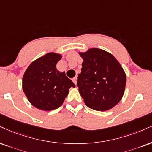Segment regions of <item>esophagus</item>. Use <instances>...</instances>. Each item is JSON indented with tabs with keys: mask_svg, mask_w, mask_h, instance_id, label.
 Listing matches in <instances>:
<instances>
[{
	"mask_svg": "<svg viewBox=\"0 0 152 152\" xmlns=\"http://www.w3.org/2000/svg\"><path fill=\"white\" fill-rule=\"evenodd\" d=\"M72 82H74L75 85H77V77H75L74 78H72Z\"/></svg>",
	"mask_w": 152,
	"mask_h": 152,
	"instance_id": "1",
	"label": "esophagus"
}]
</instances>
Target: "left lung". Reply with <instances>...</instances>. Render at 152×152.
I'll return each instance as SVG.
<instances>
[{
  "mask_svg": "<svg viewBox=\"0 0 152 152\" xmlns=\"http://www.w3.org/2000/svg\"><path fill=\"white\" fill-rule=\"evenodd\" d=\"M79 54L84 61L77 86L84 102L99 111L113 108L121 100L126 85V75L119 62L99 48Z\"/></svg>",
  "mask_w": 152,
  "mask_h": 152,
  "instance_id": "left-lung-1",
  "label": "left lung"
}]
</instances>
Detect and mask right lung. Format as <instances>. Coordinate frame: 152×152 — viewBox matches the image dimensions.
Instances as JSON below:
<instances>
[{
    "mask_svg": "<svg viewBox=\"0 0 152 152\" xmlns=\"http://www.w3.org/2000/svg\"><path fill=\"white\" fill-rule=\"evenodd\" d=\"M61 54L48 53L35 60L27 67L22 79V89L34 107L49 111L63 104L70 87L75 85L56 69Z\"/></svg>",
    "mask_w": 152,
    "mask_h": 152,
    "instance_id": "1",
    "label": "right lung"
}]
</instances>
